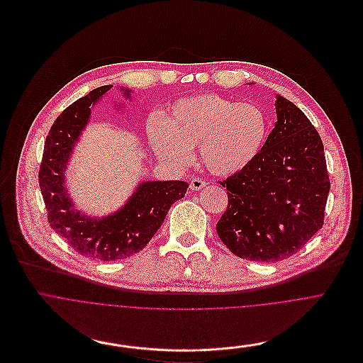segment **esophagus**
Segmentation results:
<instances>
[{
    "label": "esophagus",
    "instance_id": "1",
    "mask_svg": "<svg viewBox=\"0 0 363 363\" xmlns=\"http://www.w3.org/2000/svg\"><path fill=\"white\" fill-rule=\"evenodd\" d=\"M206 186H207V183L201 179H191V182H190V189L194 191H199V190L204 189Z\"/></svg>",
    "mask_w": 363,
    "mask_h": 363
}]
</instances>
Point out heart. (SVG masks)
Returning <instances> with one entry per match:
<instances>
[{"instance_id":"1","label":"heart","mask_w":363,"mask_h":363,"mask_svg":"<svg viewBox=\"0 0 363 363\" xmlns=\"http://www.w3.org/2000/svg\"><path fill=\"white\" fill-rule=\"evenodd\" d=\"M267 133L269 120L259 106L214 93L180 99L167 118L153 116L147 123L149 140L163 160L186 166L199 146L206 169L222 177L249 167L263 150Z\"/></svg>"}]
</instances>
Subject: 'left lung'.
<instances>
[{"instance_id":"left-lung-1","label":"left lung","mask_w":363,"mask_h":363,"mask_svg":"<svg viewBox=\"0 0 363 363\" xmlns=\"http://www.w3.org/2000/svg\"><path fill=\"white\" fill-rule=\"evenodd\" d=\"M274 107L277 120L259 157L220 182L229 204L216 226L232 253L264 263L294 256L322 229L330 190L316 128L279 94Z\"/></svg>"}]
</instances>
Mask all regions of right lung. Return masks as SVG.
<instances>
[{
    "instance_id": "add662e5",
    "label": "right lung",
    "mask_w": 363,
    "mask_h": 363,
    "mask_svg": "<svg viewBox=\"0 0 363 363\" xmlns=\"http://www.w3.org/2000/svg\"><path fill=\"white\" fill-rule=\"evenodd\" d=\"M113 86H103L67 107L54 121L44 146L38 173L48 222L80 255L113 262L125 259L146 246L160 226L172 204L184 197L189 183L180 180H143L116 211L90 216L72 201L65 182V170L86 130L93 107ZM123 97L131 100V90L120 87ZM121 111L123 104H111ZM124 113V111H123Z\"/></svg>"
}]
</instances>
